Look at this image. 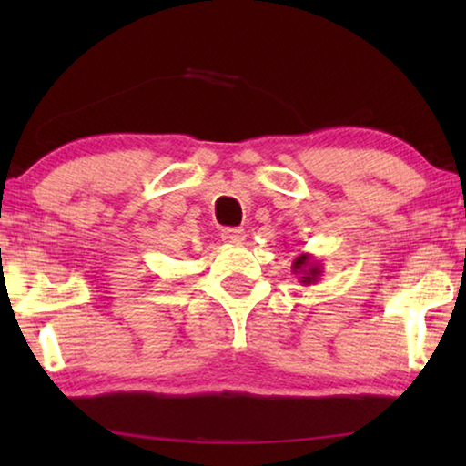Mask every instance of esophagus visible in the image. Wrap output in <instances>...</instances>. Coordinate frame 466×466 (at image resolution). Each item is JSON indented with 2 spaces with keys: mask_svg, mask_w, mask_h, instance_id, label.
Listing matches in <instances>:
<instances>
[{
  "mask_svg": "<svg viewBox=\"0 0 466 466\" xmlns=\"http://www.w3.org/2000/svg\"><path fill=\"white\" fill-rule=\"evenodd\" d=\"M247 238V232L242 230V228H224L222 230V240L224 242H230V244H238Z\"/></svg>",
  "mask_w": 466,
  "mask_h": 466,
  "instance_id": "34e87169",
  "label": "esophagus"
}]
</instances>
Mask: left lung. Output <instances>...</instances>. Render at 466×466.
I'll return each mask as SVG.
<instances>
[{"mask_svg": "<svg viewBox=\"0 0 466 466\" xmlns=\"http://www.w3.org/2000/svg\"><path fill=\"white\" fill-rule=\"evenodd\" d=\"M291 273L299 275V283H304V286H310V283L319 281L320 275H322V265L319 261H314V257L310 252H302V255H298L294 258V263H291Z\"/></svg>", "mask_w": 466, "mask_h": 466, "instance_id": "left-lung-1", "label": "left lung"}]
</instances>
